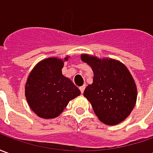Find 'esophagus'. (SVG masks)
<instances>
[{
  "mask_svg": "<svg viewBox=\"0 0 153 153\" xmlns=\"http://www.w3.org/2000/svg\"><path fill=\"white\" fill-rule=\"evenodd\" d=\"M85 88H86V86H85V85H83V86L79 87V89H80V92H81V93H83V91H84V89H85Z\"/></svg>",
  "mask_w": 153,
  "mask_h": 153,
  "instance_id": "esophagus-1",
  "label": "esophagus"
}]
</instances>
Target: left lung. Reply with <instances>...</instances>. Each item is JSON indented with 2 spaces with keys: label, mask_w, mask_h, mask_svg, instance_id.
<instances>
[{
  "label": "left lung",
  "mask_w": 153,
  "mask_h": 153,
  "mask_svg": "<svg viewBox=\"0 0 153 153\" xmlns=\"http://www.w3.org/2000/svg\"><path fill=\"white\" fill-rule=\"evenodd\" d=\"M81 60L93 70V82L83 96L89 101L101 121L118 125L128 117L137 99L134 80L124 64L112 59L82 55Z\"/></svg>",
  "instance_id": "8db88e82"
}]
</instances>
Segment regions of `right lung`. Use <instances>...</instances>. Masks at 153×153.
I'll use <instances>...</instances> for the list:
<instances>
[{
  "label": "right lung",
  "instance_id": "obj_1",
  "mask_svg": "<svg viewBox=\"0 0 153 153\" xmlns=\"http://www.w3.org/2000/svg\"><path fill=\"white\" fill-rule=\"evenodd\" d=\"M63 66L61 60L48 58L39 62L28 76L26 99L31 109L42 118L56 117L70 100L80 95V90L62 74Z\"/></svg>",
  "mask_w": 153,
  "mask_h": 153
}]
</instances>
